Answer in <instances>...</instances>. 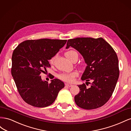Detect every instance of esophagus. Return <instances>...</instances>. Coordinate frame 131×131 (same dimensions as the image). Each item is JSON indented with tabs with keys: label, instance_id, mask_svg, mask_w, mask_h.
<instances>
[{
	"label": "esophagus",
	"instance_id": "esophagus-1",
	"mask_svg": "<svg viewBox=\"0 0 131 131\" xmlns=\"http://www.w3.org/2000/svg\"><path fill=\"white\" fill-rule=\"evenodd\" d=\"M65 85H66V86H68V87H71V86H72V84H69V83H66V84Z\"/></svg>",
	"mask_w": 131,
	"mask_h": 131
}]
</instances>
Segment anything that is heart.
Segmentation results:
<instances>
[{
  "label": "heart",
  "instance_id": "1",
  "mask_svg": "<svg viewBox=\"0 0 131 131\" xmlns=\"http://www.w3.org/2000/svg\"><path fill=\"white\" fill-rule=\"evenodd\" d=\"M75 52L74 51H70L68 52H66L65 54H70ZM54 61V57L51 58L50 59V64H53ZM78 75V73L77 72H72L68 73H62L58 75V78L61 79V80L64 81L66 82H72L74 81V78L77 77Z\"/></svg>",
  "mask_w": 131,
  "mask_h": 131
}]
</instances>
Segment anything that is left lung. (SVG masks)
Here are the masks:
<instances>
[{"mask_svg": "<svg viewBox=\"0 0 131 131\" xmlns=\"http://www.w3.org/2000/svg\"><path fill=\"white\" fill-rule=\"evenodd\" d=\"M70 46L79 51L87 64L81 79L92 81L90 88L85 84L78 86L80 92L74 97L75 103L87 110L100 108L112 96L119 77L115 51L102 38L69 39L66 49Z\"/></svg>", "mask_w": 131, "mask_h": 131, "instance_id": "obj_1", "label": "left lung"}]
</instances>
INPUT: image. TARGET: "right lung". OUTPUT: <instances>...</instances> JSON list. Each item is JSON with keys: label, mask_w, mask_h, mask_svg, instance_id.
I'll return each instance as SVG.
<instances>
[{"label": "right lung", "mask_w": 131, "mask_h": 131, "mask_svg": "<svg viewBox=\"0 0 131 131\" xmlns=\"http://www.w3.org/2000/svg\"><path fill=\"white\" fill-rule=\"evenodd\" d=\"M67 40L41 39L28 40L17 46L12 56L11 75L25 102L35 107L52 104L64 84L58 79L50 84L41 79L40 74L51 67L49 60L54 56Z\"/></svg>", "instance_id": "add662e5"}]
</instances>
